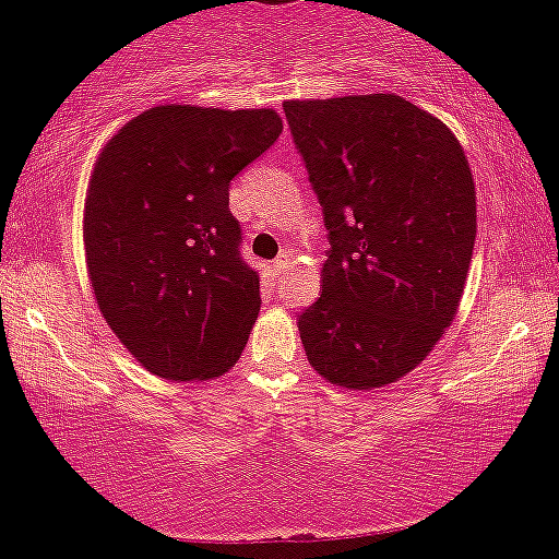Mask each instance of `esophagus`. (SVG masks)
Segmentation results:
<instances>
[{
    "label": "esophagus",
    "instance_id": "34e87169",
    "mask_svg": "<svg viewBox=\"0 0 559 559\" xmlns=\"http://www.w3.org/2000/svg\"><path fill=\"white\" fill-rule=\"evenodd\" d=\"M288 265H292V254L284 252V254H281L278 260L273 262V271H275V275H284V273L288 271Z\"/></svg>",
    "mask_w": 559,
    "mask_h": 559
}]
</instances>
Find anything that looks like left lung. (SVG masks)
I'll use <instances>...</instances> for the list:
<instances>
[{
    "instance_id": "left-lung-1",
    "label": "left lung",
    "mask_w": 559,
    "mask_h": 559,
    "mask_svg": "<svg viewBox=\"0 0 559 559\" xmlns=\"http://www.w3.org/2000/svg\"><path fill=\"white\" fill-rule=\"evenodd\" d=\"M284 112L331 241L297 323L305 355L333 386H386L457 316L476 243L471 165L439 118L396 94L292 99Z\"/></svg>"
}]
</instances>
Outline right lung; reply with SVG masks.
I'll return each mask as SVG.
<instances>
[{
    "label": "right lung",
    "instance_id": "1",
    "mask_svg": "<svg viewBox=\"0 0 559 559\" xmlns=\"http://www.w3.org/2000/svg\"><path fill=\"white\" fill-rule=\"evenodd\" d=\"M275 110L159 105L102 146L83 207L96 305L150 373H228L260 312L228 189L281 136Z\"/></svg>",
    "mask_w": 559,
    "mask_h": 559
}]
</instances>
